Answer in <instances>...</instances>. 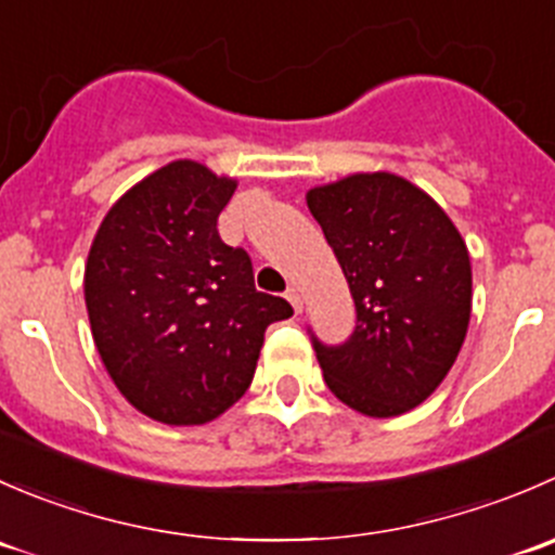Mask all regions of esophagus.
Segmentation results:
<instances>
[{
    "instance_id": "34e87169",
    "label": "esophagus",
    "mask_w": 555,
    "mask_h": 555,
    "mask_svg": "<svg viewBox=\"0 0 555 555\" xmlns=\"http://www.w3.org/2000/svg\"><path fill=\"white\" fill-rule=\"evenodd\" d=\"M287 300H289V304H293L295 313L304 311V298H300V289L298 287H289L287 289Z\"/></svg>"
}]
</instances>
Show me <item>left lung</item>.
Masks as SVG:
<instances>
[{
  "label": "left lung",
  "instance_id": "left-lung-1",
  "mask_svg": "<svg viewBox=\"0 0 555 555\" xmlns=\"http://www.w3.org/2000/svg\"><path fill=\"white\" fill-rule=\"evenodd\" d=\"M306 204L357 306L344 346L313 340L324 384L362 416L408 413L443 384L467 335V244L433 195L389 171L317 184Z\"/></svg>",
  "mask_w": 555,
  "mask_h": 555
}]
</instances>
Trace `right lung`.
<instances>
[{
  "instance_id": "add662e5",
  "label": "right lung",
  "mask_w": 555,
  "mask_h": 555,
  "mask_svg": "<svg viewBox=\"0 0 555 555\" xmlns=\"http://www.w3.org/2000/svg\"><path fill=\"white\" fill-rule=\"evenodd\" d=\"M238 179L171 160L106 211L86 262L93 344L120 395L153 422L222 416L255 376L266 330L293 317L257 293L251 260L217 233Z\"/></svg>"
}]
</instances>
